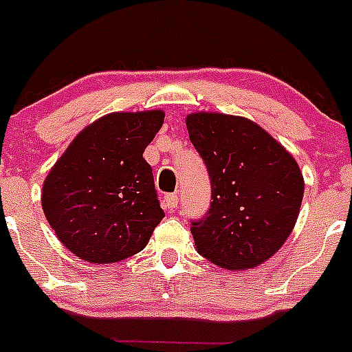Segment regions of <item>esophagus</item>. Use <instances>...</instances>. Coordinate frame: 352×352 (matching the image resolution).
Masks as SVG:
<instances>
[{
  "label": "esophagus",
  "mask_w": 352,
  "mask_h": 352,
  "mask_svg": "<svg viewBox=\"0 0 352 352\" xmlns=\"http://www.w3.org/2000/svg\"><path fill=\"white\" fill-rule=\"evenodd\" d=\"M178 203L179 201H178V195L176 194H167L166 197H164V206L170 211H174L176 208H178Z\"/></svg>",
  "instance_id": "obj_1"
}]
</instances>
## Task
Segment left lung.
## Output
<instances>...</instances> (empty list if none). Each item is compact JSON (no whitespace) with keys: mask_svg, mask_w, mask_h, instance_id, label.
I'll return each instance as SVG.
<instances>
[{"mask_svg":"<svg viewBox=\"0 0 352 352\" xmlns=\"http://www.w3.org/2000/svg\"><path fill=\"white\" fill-rule=\"evenodd\" d=\"M186 129L211 179L210 210L192 220L195 248L222 268H256L294 229L303 174L287 149L247 118L192 113Z\"/></svg>","mask_w":352,"mask_h":352,"instance_id":"left-lung-1","label":"left lung"}]
</instances>
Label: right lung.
I'll return each instance as SVG.
<instances>
[{
	"mask_svg": "<svg viewBox=\"0 0 352 352\" xmlns=\"http://www.w3.org/2000/svg\"><path fill=\"white\" fill-rule=\"evenodd\" d=\"M162 111L111 113L76 135L49 170L42 210L61 243L93 264L141 252L166 217L142 158Z\"/></svg>",
	"mask_w": 352,
	"mask_h": 352,
	"instance_id": "1",
	"label": "right lung"
}]
</instances>
